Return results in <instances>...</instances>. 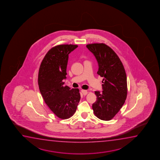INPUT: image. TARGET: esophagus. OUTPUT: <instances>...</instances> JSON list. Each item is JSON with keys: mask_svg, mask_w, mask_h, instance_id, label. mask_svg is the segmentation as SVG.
I'll list each match as a JSON object with an SVG mask.
<instances>
[{"mask_svg": "<svg viewBox=\"0 0 160 160\" xmlns=\"http://www.w3.org/2000/svg\"><path fill=\"white\" fill-rule=\"evenodd\" d=\"M81 92H82V93L84 96H85V95L88 94V92L86 90H81Z\"/></svg>", "mask_w": 160, "mask_h": 160, "instance_id": "obj_1", "label": "esophagus"}]
</instances>
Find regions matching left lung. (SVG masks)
Here are the masks:
<instances>
[{
	"instance_id": "1",
	"label": "left lung",
	"mask_w": 160,
	"mask_h": 160,
	"mask_svg": "<svg viewBox=\"0 0 160 160\" xmlns=\"http://www.w3.org/2000/svg\"><path fill=\"white\" fill-rule=\"evenodd\" d=\"M98 64L97 74L103 77L102 92L95 91L92 104L94 115L104 121L112 120L125 103L127 95V77L122 62L109 46L103 43L88 44Z\"/></svg>"
}]
</instances>
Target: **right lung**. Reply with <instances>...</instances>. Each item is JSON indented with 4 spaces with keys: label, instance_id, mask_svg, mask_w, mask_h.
Masks as SVG:
<instances>
[{
    "label": "right lung",
    "instance_id": "obj_1",
    "mask_svg": "<svg viewBox=\"0 0 160 160\" xmlns=\"http://www.w3.org/2000/svg\"><path fill=\"white\" fill-rule=\"evenodd\" d=\"M77 45H59L48 51L40 66L38 85L42 98L51 110L61 119L74 114L80 100L78 88L63 86L68 56Z\"/></svg>",
    "mask_w": 160,
    "mask_h": 160
}]
</instances>
